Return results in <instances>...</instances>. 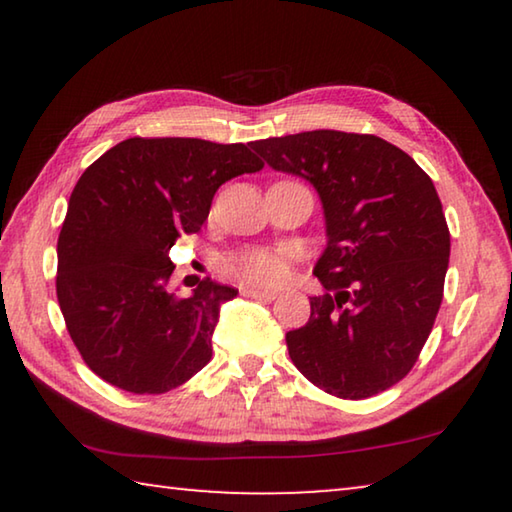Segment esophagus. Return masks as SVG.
<instances>
[{
	"mask_svg": "<svg viewBox=\"0 0 512 512\" xmlns=\"http://www.w3.org/2000/svg\"><path fill=\"white\" fill-rule=\"evenodd\" d=\"M241 296L253 298V300H266V302H271V300L277 298V293H275V291H262V289H244V291H241Z\"/></svg>",
	"mask_w": 512,
	"mask_h": 512,
	"instance_id": "1",
	"label": "esophagus"
}]
</instances>
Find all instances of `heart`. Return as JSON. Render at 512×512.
Listing matches in <instances>:
<instances>
[{"label":"heart","mask_w":512,"mask_h":512,"mask_svg":"<svg viewBox=\"0 0 512 512\" xmlns=\"http://www.w3.org/2000/svg\"><path fill=\"white\" fill-rule=\"evenodd\" d=\"M225 271L250 287H277L289 277V248H248L230 255L223 264Z\"/></svg>","instance_id":"heart-1"}]
</instances>
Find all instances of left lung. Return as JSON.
Wrapping results in <instances>:
<instances>
[{"label": "left lung", "mask_w": 512, "mask_h": 512, "mask_svg": "<svg viewBox=\"0 0 512 512\" xmlns=\"http://www.w3.org/2000/svg\"><path fill=\"white\" fill-rule=\"evenodd\" d=\"M320 196L327 246L289 357L311 384L366 400L409 375L443 302L449 228L431 178L377 135L309 131L250 142Z\"/></svg>", "instance_id": "1"}]
</instances>
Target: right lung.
<instances>
[{"mask_svg": "<svg viewBox=\"0 0 512 512\" xmlns=\"http://www.w3.org/2000/svg\"><path fill=\"white\" fill-rule=\"evenodd\" d=\"M262 167L246 144L131 137L83 171L58 237L56 296L103 381L160 395L207 366L221 305L237 289L207 277L189 298L169 293V250L201 230L216 189Z\"/></svg>", "mask_w": 512, "mask_h": 512, "instance_id": "obj_1", "label": "right lung"}]
</instances>
